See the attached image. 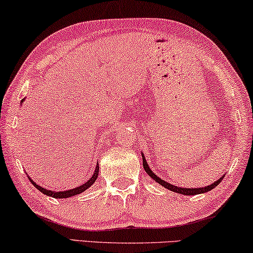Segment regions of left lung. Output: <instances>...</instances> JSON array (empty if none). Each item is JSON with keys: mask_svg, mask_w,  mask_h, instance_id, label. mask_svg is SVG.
Segmentation results:
<instances>
[{"mask_svg": "<svg viewBox=\"0 0 253 253\" xmlns=\"http://www.w3.org/2000/svg\"><path fill=\"white\" fill-rule=\"evenodd\" d=\"M142 157H143V167H144V169L147 170V173L149 174V175H150V176L152 177V179H154V180L156 181V182H158L159 184H162L163 187H165V188H167V189H169V190L174 191V193H177V194L189 195V196H190V195H198V194L206 193V191H210L211 189H213V188H215L216 186H218V184H219L220 182H221V180H222V177H223V176H221L218 181H215L214 183H212L211 186H208V187H204V188H193V189H191V188H181V187H176V186H173V184H170V183H169V182H166V181L159 179V177H158L157 175H156V174H155L154 172H152L150 167L148 166V164H147V161H145L144 156H142Z\"/></svg>", "mask_w": 253, "mask_h": 253, "instance_id": "obj_1", "label": "left lung"}]
</instances>
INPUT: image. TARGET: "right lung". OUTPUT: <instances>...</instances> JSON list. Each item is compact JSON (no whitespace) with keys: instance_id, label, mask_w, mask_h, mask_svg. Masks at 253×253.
<instances>
[{"instance_id":"obj_1","label":"right lung","mask_w":253,"mask_h":253,"mask_svg":"<svg viewBox=\"0 0 253 253\" xmlns=\"http://www.w3.org/2000/svg\"><path fill=\"white\" fill-rule=\"evenodd\" d=\"M21 102H24V99ZM98 164L97 165H96V169H95V172H94V174H92V176L90 177L89 180L87 181L86 183H84V184H81L80 187H77V188H74V189H71V190H66V191H52V190H47V189H44V188H42L41 186H39V184H37L34 182V181H32L31 179H30V181L32 183H33V186L35 187V188H38L39 190L41 191L42 194H44V195H47V196H50V197H54V198H67V197H72V196H76V195H78V194H81L83 193V191H84L86 189H88V188H89L92 183L95 182L96 181V179H97V175H98Z\"/></svg>"}]
</instances>
